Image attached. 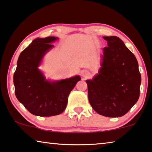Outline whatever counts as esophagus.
I'll return each instance as SVG.
<instances>
[{
	"instance_id": "1",
	"label": "esophagus",
	"mask_w": 152,
	"mask_h": 152,
	"mask_svg": "<svg viewBox=\"0 0 152 152\" xmlns=\"http://www.w3.org/2000/svg\"><path fill=\"white\" fill-rule=\"evenodd\" d=\"M83 78H88V77H89V72H85L83 73Z\"/></svg>"
}]
</instances>
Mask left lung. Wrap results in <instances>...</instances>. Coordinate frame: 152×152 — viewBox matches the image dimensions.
Here are the masks:
<instances>
[{"instance_id":"left-lung-1","label":"left lung","mask_w":152,"mask_h":152,"mask_svg":"<svg viewBox=\"0 0 152 152\" xmlns=\"http://www.w3.org/2000/svg\"><path fill=\"white\" fill-rule=\"evenodd\" d=\"M103 61L99 74L87 80L88 98L98 114L108 117L126 115L139 99L141 76L132 52L116 36L104 37Z\"/></svg>"}]
</instances>
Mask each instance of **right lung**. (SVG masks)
<instances>
[{
  "instance_id": "right-lung-1",
  "label": "right lung",
  "mask_w": 152,
  "mask_h": 152,
  "mask_svg": "<svg viewBox=\"0 0 152 152\" xmlns=\"http://www.w3.org/2000/svg\"><path fill=\"white\" fill-rule=\"evenodd\" d=\"M54 37L37 38L20 53L13 75L15 96L34 115H60L67 104L69 94L81 78L79 76L56 82L46 80L37 68L43 56L54 46Z\"/></svg>"
}]
</instances>
